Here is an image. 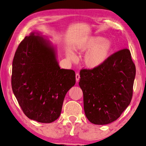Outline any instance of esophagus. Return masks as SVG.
<instances>
[{"label": "esophagus", "mask_w": 146, "mask_h": 146, "mask_svg": "<svg viewBox=\"0 0 146 146\" xmlns=\"http://www.w3.org/2000/svg\"><path fill=\"white\" fill-rule=\"evenodd\" d=\"M76 82H78L79 81V80H80V74L77 73L76 75Z\"/></svg>", "instance_id": "1"}]
</instances>
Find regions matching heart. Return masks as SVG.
<instances>
[{
  "label": "heart",
  "instance_id": "obj_1",
  "mask_svg": "<svg viewBox=\"0 0 146 146\" xmlns=\"http://www.w3.org/2000/svg\"><path fill=\"white\" fill-rule=\"evenodd\" d=\"M111 42L102 36H90L84 39L78 46L77 50L86 53L83 61L87 68L94 69L99 67L107 60L112 50ZM67 57L72 61L76 60L74 53L69 49Z\"/></svg>",
  "mask_w": 146,
  "mask_h": 146
}]
</instances>
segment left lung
Masks as SVG:
<instances>
[{
    "label": "left lung",
    "instance_id": "1",
    "mask_svg": "<svg viewBox=\"0 0 146 146\" xmlns=\"http://www.w3.org/2000/svg\"><path fill=\"white\" fill-rule=\"evenodd\" d=\"M78 84L85 115L91 123L105 125L118 119L130 104L136 75L130 52L123 48L99 67L82 69Z\"/></svg>",
    "mask_w": 146,
    "mask_h": 146
}]
</instances>
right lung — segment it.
<instances>
[{
  "label": "right lung",
  "instance_id": "right-lung-1",
  "mask_svg": "<svg viewBox=\"0 0 146 146\" xmlns=\"http://www.w3.org/2000/svg\"><path fill=\"white\" fill-rule=\"evenodd\" d=\"M54 45L32 32L17 47L13 61L11 86L29 119L50 123L60 116L67 92L76 83L73 70L60 69Z\"/></svg>",
  "mask_w": 146,
  "mask_h": 146
}]
</instances>
